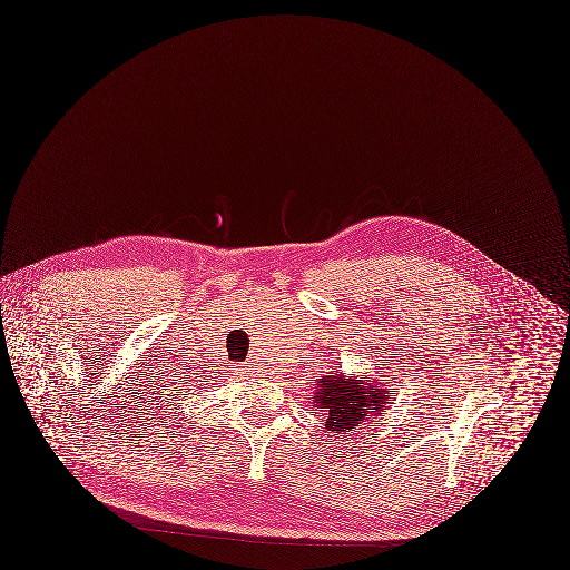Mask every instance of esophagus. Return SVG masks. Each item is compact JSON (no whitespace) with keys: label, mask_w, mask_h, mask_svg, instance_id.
<instances>
[{"label":"esophagus","mask_w":570,"mask_h":570,"mask_svg":"<svg viewBox=\"0 0 570 570\" xmlns=\"http://www.w3.org/2000/svg\"><path fill=\"white\" fill-rule=\"evenodd\" d=\"M246 372H248V370H246Z\"/></svg>","instance_id":"obj_1"}]
</instances>
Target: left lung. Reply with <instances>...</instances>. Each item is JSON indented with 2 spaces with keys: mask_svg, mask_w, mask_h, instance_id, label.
<instances>
[{
  "mask_svg": "<svg viewBox=\"0 0 570 570\" xmlns=\"http://www.w3.org/2000/svg\"><path fill=\"white\" fill-rule=\"evenodd\" d=\"M392 387L381 385L363 376H345L343 372H328L317 381L315 405L320 412H326L328 434L345 436L354 432L367 416H379L390 401Z\"/></svg>",
  "mask_w": 570,
  "mask_h": 570,
  "instance_id": "1",
  "label": "left lung"
}]
</instances>
